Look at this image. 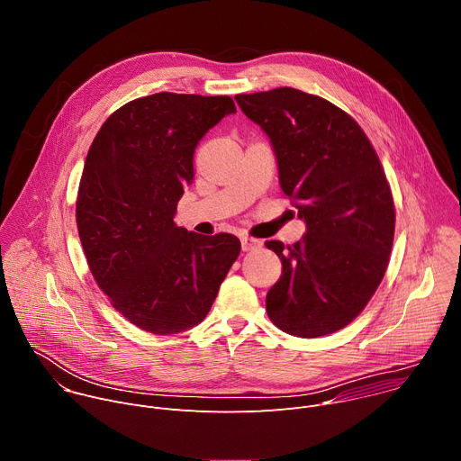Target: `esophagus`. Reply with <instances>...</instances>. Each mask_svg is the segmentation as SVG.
<instances>
[{
	"instance_id": "1",
	"label": "esophagus",
	"mask_w": 461,
	"mask_h": 461,
	"mask_svg": "<svg viewBox=\"0 0 461 461\" xmlns=\"http://www.w3.org/2000/svg\"><path fill=\"white\" fill-rule=\"evenodd\" d=\"M240 244H242V249H244V251H249V249L258 248V246H260V240L251 239V237H242V239H240Z\"/></svg>"
}]
</instances>
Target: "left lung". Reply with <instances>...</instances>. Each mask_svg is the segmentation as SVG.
<instances>
[{
    "label": "left lung",
    "mask_w": 461,
    "mask_h": 461,
    "mask_svg": "<svg viewBox=\"0 0 461 461\" xmlns=\"http://www.w3.org/2000/svg\"><path fill=\"white\" fill-rule=\"evenodd\" d=\"M235 100L270 139L279 184L306 224L292 246L267 242L283 262L268 315L290 336L334 334L388 267L396 213L381 162L357 122L324 98L279 87Z\"/></svg>",
    "instance_id": "8db88e82"
}]
</instances>
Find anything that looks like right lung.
I'll list each match as a JSON object with an SVG mask.
<instances>
[{
	"mask_svg": "<svg viewBox=\"0 0 461 461\" xmlns=\"http://www.w3.org/2000/svg\"><path fill=\"white\" fill-rule=\"evenodd\" d=\"M237 113L230 96L157 93L114 111L86 158L77 224L91 274L111 304L157 336L203 322L240 253L231 233L175 224L208 131Z\"/></svg>",
	"mask_w": 461,
	"mask_h": 461,
	"instance_id": "right-lung-1",
	"label": "right lung"
}]
</instances>
